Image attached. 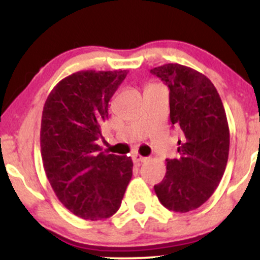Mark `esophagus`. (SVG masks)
Returning <instances> with one entry per match:
<instances>
[{
    "instance_id": "34e87169",
    "label": "esophagus",
    "mask_w": 260,
    "mask_h": 260,
    "mask_svg": "<svg viewBox=\"0 0 260 260\" xmlns=\"http://www.w3.org/2000/svg\"><path fill=\"white\" fill-rule=\"evenodd\" d=\"M132 159L136 164H140V162H144V161L147 160V157L142 156V155H139V154H133Z\"/></svg>"
}]
</instances>
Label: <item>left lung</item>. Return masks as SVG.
I'll list each match as a JSON object with an SVG mask.
<instances>
[{"instance_id": "left-lung-1", "label": "left lung", "mask_w": 260, "mask_h": 260, "mask_svg": "<svg viewBox=\"0 0 260 260\" xmlns=\"http://www.w3.org/2000/svg\"><path fill=\"white\" fill-rule=\"evenodd\" d=\"M170 89V120L180 128L178 157L166 159V175L154 189L176 213L194 210L219 186L229 159L230 131L216 88L204 74L178 63L150 70Z\"/></svg>"}]
</instances>
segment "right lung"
<instances>
[{
	"mask_svg": "<svg viewBox=\"0 0 260 260\" xmlns=\"http://www.w3.org/2000/svg\"><path fill=\"white\" fill-rule=\"evenodd\" d=\"M127 71H80L47 96L41 117V157L59 202L84 220H104L121 207L132 178L128 156L101 153L96 140L109 103Z\"/></svg>",
	"mask_w": 260,
	"mask_h": 260,
	"instance_id": "add662e5",
	"label": "right lung"
}]
</instances>
